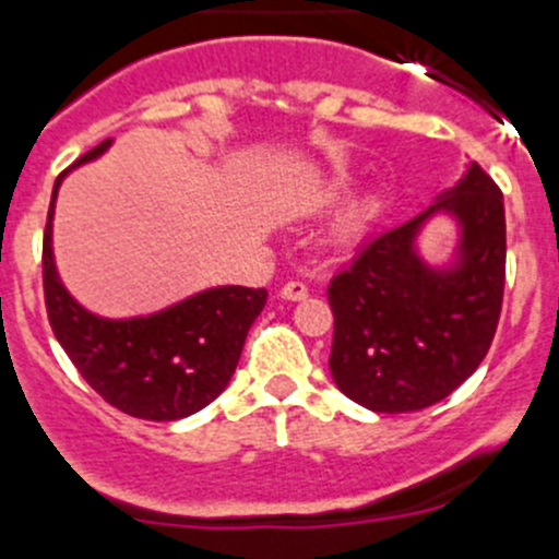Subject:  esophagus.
Returning a JSON list of instances; mask_svg holds the SVG:
<instances>
[{
    "instance_id": "34e87169",
    "label": "esophagus",
    "mask_w": 559,
    "mask_h": 559,
    "mask_svg": "<svg viewBox=\"0 0 559 559\" xmlns=\"http://www.w3.org/2000/svg\"><path fill=\"white\" fill-rule=\"evenodd\" d=\"M306 297H308V289L306 284H300V281H289V284H284V289H281V300L297 302V300H306Z\"/></svg>"
}]
</instances>
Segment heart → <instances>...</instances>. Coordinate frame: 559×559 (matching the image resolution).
<instances>
[{
	"label": "heart",
	"instance_id": "1",
	"mask_svg": "<svg viewBox=\"0 0 559 559\" xmlns=\"http://www.w3.org/2000/svg\"><path fill=\"white\" fill-rule=\"evenodd\" d=\"M355 191V175L346 169L333 171V175L324 177L317 188L308 197V207L317 210V213H324V210H333L344 202L349 193ZM373 213H377V199L373 197H360L357 202H352L349 207L341 213V218L335 221L333 226V240L338 246H352L362 237L366 226L371 224Z\"/></svg>",
	"mask_w": 559,
	"mask_h": 559
}]
</instances>
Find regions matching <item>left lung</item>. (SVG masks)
<instances>
[{
    "label": "left lung",
    "mask_w": 559,
    "mask_h": 559,
    "mask_svg": "<svg viewBox=\"0 0 559 559\" xmlns=\"http://www.w3.org/2000/svg\"><path fill=\"white\" fill-rule=\"evenodd\" d=\"M457 226L452 257L429 263L425 226ZM506 286V207L478 164H467L429 210L373 237L330 281L335 330L330 373L371 412H417L448 399L489 352Z\"/></svg>",
    "instance_id": "obj_1"
}]
</instances>
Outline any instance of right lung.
Returning <instances> with one entry per match:
<instances>
[{"instance_id":"add662e5","label":"right lung","mask_w":559,"mask_h":559,"mask_svg":"<svg viewBox=\"0 0 559 559\" xmlns=\"http://www.w3.org/2000/svg\"><path fill=\"white\" fill-rule=\"evenodd\" d=\"M108 147L111 139L53 182L43 235L48 322L81 377L108 404L142 420H182L226 390L248 330L267 302V289L210 286L160 311L124 319L100 317L81 306L53 262V207L64 177L100 158Z\"/></svg>"}]
</instances>
